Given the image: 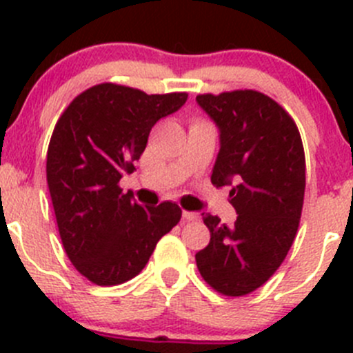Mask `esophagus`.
<instances>
[{
  "label": "esophagus",
  "mask_w": 353,
  "mask_h": 353,
  "mask_svg": "<svg viewBox=\"0 0 353 353\" xmlns=\"http://www.w3.org/2000/svg\"><path fill=\"white\" fill-rule=\"evenodd\" d=\"M183 219L188 220V222H193V220L199 219V215L196 212H188V210H183Z\"/></svg>",
  "instance_id": "34e87169"
}]
</instances>
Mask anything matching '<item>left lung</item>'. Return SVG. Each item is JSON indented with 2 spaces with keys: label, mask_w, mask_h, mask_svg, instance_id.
Listing matches in <instances>:
<instances>
[{
  "label": "left lung",
  "mask_w": 353,
  "mask_h": 353,
  "mask_svg": "<svg viewBox=\"0 0 353 353\" xmlns=\"http://www.w3.org/2000/svg\"><path fill=\"white\" fill-rule=\"evenodd\" d=\"M220 131L213 186H232L234 225L203 213L210 243L196 252L203 280L239 297L259 288L285 259L304 205L305 157L290 114L256 90L198 95Z\"/></svg>",
  "instance_id": "obj_1"
}]
</instances>
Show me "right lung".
<instances>
[{
  "mask_svg": "<svg viewBox=\"0 0 353 353\" xmlns=\"http://www.w3.org/2000/svg\"><path fill=\"white\" fill-rule=\"evenodd\" d=\"M186 101V92L148 95L101 83L74 97L56 123L46 163L56 222L70 261L95 285L137 276L181 220L176 203L145 208L119 181L134 170L157 121Z\"/></svg>",
  "mask_w": 353,
  "mask_h": 353,
  "instance_id": "add662e5",
  "label": "right lung"
}]
</instances>
